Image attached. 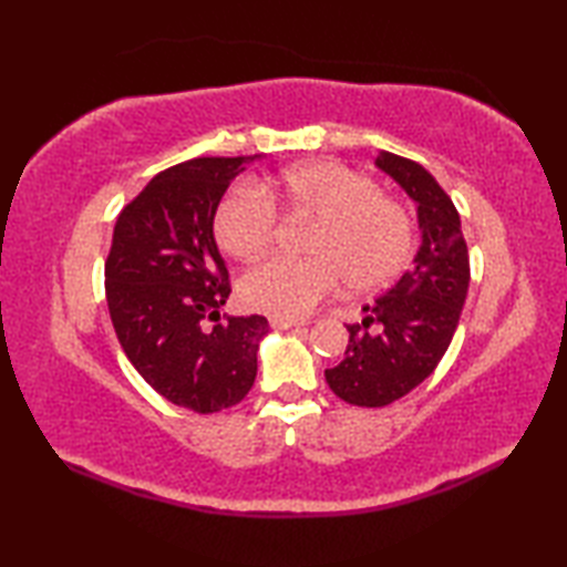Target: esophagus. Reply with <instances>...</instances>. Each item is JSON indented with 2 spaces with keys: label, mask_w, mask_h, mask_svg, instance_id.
<instances>
[{
  "label": "esophagus",
  "mask_w": 567,
  "mask_h": 567,
  "mask_svg": "<svg viewBox=\"0 0 567 567\" xmlns=\"http://www.w3.org/2000/svg\"><path fill=\"white\" fill-rule=\"evenodd\" d=\"M270 323L275 329H299V327H305L302 321H292V319H277V317H272L270 319Z\"/></svg>",
  "instance_id": "1"
}]
</instances>
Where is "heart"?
<instances>
[{
	"instance_id": "b5f03b06",
	"label": "heart",
	"mask_w": 567,
	"mask_h": 567,
	"mask_svg": "<svg viewBox=\"0 0 567 567\" xmlns=\"http://www.w3.org/2000/svg\"><path fill=\"white\" fill-rule=\"evenodd\" d=\"M317 219L307 238V260L272 258L240 280L246 307L277 319L309 315L348 277L353 290L380 287L404 268L412 252V221L400 202L380 195L375 179L339 163L290 167L262 189L238 185L214 216L219 246L238 260L270 248L277 209Z\"/></svg>"
}]
</instances>
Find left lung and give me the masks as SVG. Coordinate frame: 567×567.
I'll use <instances>...</instances> for the list:
<instances>
[{"instance_id":"obj_1","label":"left lung","mask_w":567,"mask_h":567,"mask_svg":"<svg viewBox=\"0 0 567 567\" xmlns=\"http://www.w3.org/2000/svg\"><path fill=\"white\" fill-rule=\"evenodd\" d=\"M375 165L416 204L421 244L392 290L348 323L346 358L323 372L336 396L358 406H388L419 388L449 351L467 297L470 260L451 197L429 171L380 151Z\"/></svg>"}]
</instances>
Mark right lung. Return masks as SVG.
<instances>
[{"instance_id": "right-lung-1", "label": "right lung", "mask_w": 567, "mask_h": 567, "mask_svg": "<svg viewBox=\"0 0 567 567\" xmlns=\"http://www.w3.org/2000/svg\"><path fill=\"white\" fill-rule=\"evenodd\" d=\"M258 158H195L155 175L118 214L106 258V305L131 365L197 414L244 400L268 336L258 315L219 321L231 287L214 238L224 192Z\"/></svg>"}]
</instances>
